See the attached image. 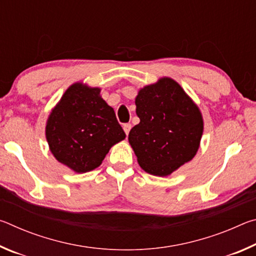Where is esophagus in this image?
Here are the masks:
<instances>
[{"label": "esophagus", "instance_id": "esophagus-1", "mask_svg": "<svg viewBox=\"0 0 256 256\" xmlns=\"http://www.w3.org/2000/svg\"><path fill=\"white\" fill-rule=\"evenodd\" d=\"M131 128H132V125L130 124V123H125L124 125H123V130H124V132H125V134H128V132H130V130H131Z\"/></svg>", "mask_w": 256, "mask_h": 256}]
</instances>
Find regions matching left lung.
<instances>
[{
	"instance_id": "8db88e82",
	"label": "left lung",
	"mask_w": 256,
	"mask_h": 256,
	"mask_svg": "<svg viewBox=\"0 0 256 256\" xmlns=\"http://www.w3.org/2000/svg\"><path fill=\"white\" fill-rule=\"evenodd\" d=\"M140 123L128 133L138 162L154 176H168L196 154L203 118L178 82L168 76L138 90L136 97Z\"/></svg>"
}]
</instances>
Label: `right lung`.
<instances>
[{"mask_svg":"<svg viewBox=\"0 0 256 256\" xmlns=\"http://www.w3.org/2000/svg\"><path fill=\"white\" fill-rule=\"evenodd\" d=\"M45 132L55 159L80 174L100 166L112 146L125 138L100 88L82 82L66 90L47 118Z\"/></svg>","mask_w":256,"mask_h":256,"instance_id":"add662e5","label":"right lung"}]
</instances>
